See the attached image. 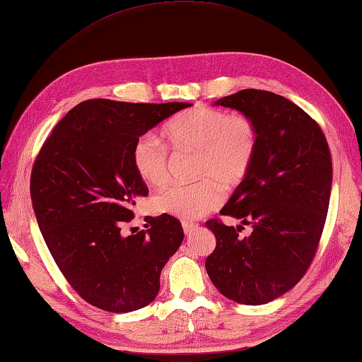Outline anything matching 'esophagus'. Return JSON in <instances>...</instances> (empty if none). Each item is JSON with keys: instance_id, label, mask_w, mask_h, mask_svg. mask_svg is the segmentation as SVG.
Masks as SVG:
<instances>
[{"instance_id": "1", "label": "esophagus", "mask_w": 362, "mask_h": 362, "mask_svg": "<svg viewBox=\"0 0 362 362\" xmlns=\"http://www.w3.org/2000/svg\"><path fill=\"white\" fill-rule=\"evenodd\" d=\"M182 226H183V231H185V234H187V236H189V234H192L199 228V225L194 223V222H183Z\"/></svg>"}]
</instances>
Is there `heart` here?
Wrapping results in <instances>:
<instances>
[{"mask_svg":"<svg viewBox=\"0 0 362 362\" xmlns=\"http://www.w3.org/2000/svg\"><path fill=\"white\" fill-rule=\"evenodd\" d=\"M174 149L197 151L196 174L205 179L192 185H170L153 199L156 211L180 219H199L221 205L222 192L247 179L259 149L256 123L243 114L211 107L182 112L165 126ZM132 166L139 177L162 187L168 180V149L153 134H143L132 146Z\"/></svg>","mask_w":362,"mask_h":362,"instance_id":"b5f03b06","label":"heart"}]
</instances>
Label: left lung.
Returning <instances> with one entry per match:
<instances>
[{
  "label": "left lung",
  "instance_id": "obj_1",
  "mask_svg": "<svg viewBox=\"0 0 362 362\" xmlns=\"http://www.w3.org/2000/svg\"><path fill=\"white\" fill-rule=\"evenodd\" d=\"M214 106L236 109L259 131L256 160L221 209L251 225V234L213 219L216 248L205 268L225 298L267 304L300 281L315 257L332 191V157L324 132L282 95L243 89Z\"/></svg>",
  "mask_w": 362,
  "mask_h": 362
}]
</instances>
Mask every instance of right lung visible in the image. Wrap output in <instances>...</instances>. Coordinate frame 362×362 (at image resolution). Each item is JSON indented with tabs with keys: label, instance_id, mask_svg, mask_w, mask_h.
Here are the masks:
<instances>
[{
	"label": "right lung",
	"instance_id": "add662e5",
	"mask_svg": "<svg viewBox=\"0 0 362 362\" xmlns=\"http://www.w3.org/2000/svg\"><path fill=\"white\" fill-rule=\"evenodd\" d=\"M189 103L88 100L71 109L33 163L30 199L40 231L72 288L106 312L151 304L160 273L183 240L170 214L126 236L136 199L148 188L132 166L136 140Z\"/></svg>",
	"mask_w": 362,
	"mask_h": 362
}]
</instances>
